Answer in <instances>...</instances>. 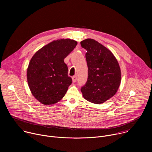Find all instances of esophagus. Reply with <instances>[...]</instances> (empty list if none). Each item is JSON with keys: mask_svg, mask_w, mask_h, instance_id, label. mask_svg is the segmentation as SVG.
Segmentation results:
<instances>
[{"mask_svg": "<svg viewBox=\"0 0 152 152\" xmlns=\"http://www.w3.org/2000/svg\"><path fill=\"white\" fill-rule=\"evenodd\" d=\"M72 80H73V82H75L76 80H77V76L76 75H75L72 77Z\"/></svg>", "mask_w": 152, "mask_h": 152, "instance_id": "34e87169", "label": "esophagus"}]
</instances>
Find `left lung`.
<instances>
[{
	"label": "left lung",
	"instance_id": "8db88e82",
	"mask_svg": "<svg viewBox=\"0 0 152 152\" xmlns=\"http://www.w3.org/2000/svg\"><path fill=\"white\" fill-rule=\"evenodd\" d=\"M86 50L88 68L87 81L80 91L86 100L96 104L104 103L115 95L121 82L118 62L112 52L93 39L80 42Z\"/></svg>",
	"mask_w": 152,
	"mask_h": 152
}]
</instances>
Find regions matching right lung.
Returning <instances> with one entry per match:
<instances>
[{
  "label": "right lung",
  "mask_w": 152,
  "mask_h": 152,
  "mask_svg": "<svg viewBox=\"0 0 152 152\" xmlns=\"http://www.w3.org/2000/svg\"><path fill=\"white\" fill-rule=\"evenodd\" d=\"M77 44L70 39L53 41L32 56L27 70L28 82L32 94L41 103H56L67 93L72 79L64 59Z\"/></svg>",
  "instance_id": "add662e5"
}]
</instances>
